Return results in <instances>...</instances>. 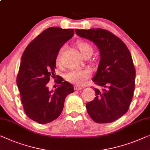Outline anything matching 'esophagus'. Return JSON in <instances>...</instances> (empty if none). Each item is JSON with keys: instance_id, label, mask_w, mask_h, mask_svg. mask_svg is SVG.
<instances>
[{"instance_id": "34e87169", "label": "esophagus", "mask_w": 150, "mask_h": 150, "mask_svg": "<svg viewBox=\"0 0 150 150\" xmlns=\"http://www.w3.org/2000/svg\"><path fill=\"white\" fill-rule=\"evenodd\" d=\"M83 88L82 86H79V85H74V90L76 91H79L80 89H82V88Z\"/></svg>"}]
</instances>
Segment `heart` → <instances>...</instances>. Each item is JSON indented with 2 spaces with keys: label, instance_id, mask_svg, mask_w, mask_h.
<instances>
[{
  "label": "heart",
  "instance_id": "heart-1",
  "mask_svg": "<svg viewBox=\"0 0 150 150\" xmlns=\"http://www.w3.org/2000/svg\"><path fill=\"white\" fill-rule=\"evenodd\" d=\"M76 47L79 50L81 55L84 58L86 56H91L93 54V49L90 44L85 41L79 40L76 43ZM63 53V49H60L56 55L55 64L57 66L62 65V56ZM91 71L89 69H82V70H73L68 72L66 76V79L70 83L82 85L91 76Z\"/></svg>",
  "mask_w": 150,
  "mask_h": 150
}]
</instances>
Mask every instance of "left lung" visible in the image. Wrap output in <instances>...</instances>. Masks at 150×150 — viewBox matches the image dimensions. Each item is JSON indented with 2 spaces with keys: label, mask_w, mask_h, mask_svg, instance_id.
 Here are the masks:
<instances>
[{
  "label": "left lung",
  "mask_w": 150,
  "mask_h": 150,
  "mask_svg": "<svg viewBox=\"0 0 150 150\" xmlns=\"http://www.w3.org/2000/svg\"><path fill=\"white\" fill-rule=\"evenodd\" d=\"M75 32L94 43L100 54L92 80L101 89L94 88L95 99L86 104L88 114L95 122H114L128 111L133 96L135 70L131 53L120 38L108 30L93 28Z\"/></svg>",
  "instance_id": "left-lung-1"
}]
</instances>
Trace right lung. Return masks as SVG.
<instances>
[{"label": "right lung", "mask_w": 150, "mask_h": 150, "mask_svg": "<svg viewBox=\"0 0 150 150\" xmlns=\"http://www.w3.org/2000/svg\"><path fill=\"white\" fill-rule=\"evenodd\" d=\"M74 32L73 29L47 28L28 45L21 57L17 78L21 103L27 116L39 124L57 119L67 95L74 92L72 84L61 80L55 91H49L47 86L55 75L58 51Z\"/></svg>", "instance_id": "1"}]
</instances>
